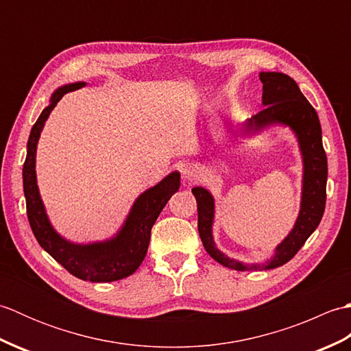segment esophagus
I'll return each mask as SVG.
<instances>
[{
  "instance_id": "esophagus-1",
  "label": "esophagus",
  "mask_w": 351,
  "mask_h": 351,
  "mask_svg": "<svg viewBox=\"0 0 351 351\" xmlns=\"http://www.w3.org/2000/svg\"><path fill=\"white\" fill-rule=\"evenodd\" d=\"M199 176H200V171H199L197 166H193V164H187V166L182 169V178H184L185 181H189V182L197 181Z\"/></svg>"
}]
</instances>
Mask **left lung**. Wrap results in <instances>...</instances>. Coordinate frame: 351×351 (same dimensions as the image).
I'll list each match as a JSON object with an SVG mask.
<instances>
[{"label": "left lung", "instance_id": "8db88e82", "mask_svg": "<svg viewBox=\"0 0 351 351\" xmlns=\"http://www.w3.org/2000/svg\"><path fill=\"white\" fill-rule=\"evenodd\" d=\"M264 108L244 123V132L259 131L268 125L289 126L299 140L303 156V191L300 213L293 230L274 250L267 264H244L230 259L215 247L213 238L214 199L204 187L191 190L197 202V228L205 250L219 264L238 271L270 270L287 264L302 249L322 221L326 208L327 156L322 141V125L315 108L304 98L295 81L280 72H261Z\"/></svg>", "mask_w": 351, "mask_h": 351}]
</instances>
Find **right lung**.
<instances>
[{"label": "right lung", "mask_w": 351, "mask_h": 351, "mask_svg": "<svg viewBox=\"0 0 351 351\" xmlns=\"http://www.w3.org/2000/svg\"><path fill=\"white\" fill-rule=\"evenodd\" d=\"M83 86L86 83H73L57 88L51 96V104L42 111L29 132L27 158L22 169L27 215L37 243L71 274L88 282H113L132 274L143 263L151 240V229L171 195L180 190L181 175L180 171H171L155 187L140 195L122 229L107 241L73 244L58 235L51 226L37 189L36 149L45 121L57 102L63 98V95Z\"/></svg>", "instance_id": "add662e5"}]
</instances>
